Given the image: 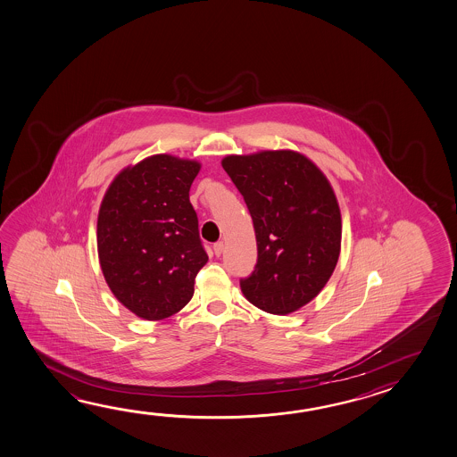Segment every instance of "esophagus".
Segmentation results:
<instances>
[{"mask_svg":"<svg viewBox=\"0 0 457 457\" xmlns=\"http://www.w3.org/2000/svg\"><path fill=\"white\" fill-rule=\"evenodd\" d=\"M223 250H225V244H223V242H217V244L213 245V252H215V255L217 256L221 255Z\"/></svg>","mask_w":457,"mask_h":457,"instance_id":"1","label":"esophagus"}]
</instances>
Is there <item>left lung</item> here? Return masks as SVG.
Wrapping results in <instances>:
<instances>
[{
    "mask_svg": "<svg viewBox=\"0 0 457 457\" xmlns=\"http://www.w3.org/2000/svg\"><path fill=\"white\" fill-rule=\"evenodd\" d=\"M255 228V271L242 294L271 314L296 312L328 284L342 244V217L326 175L295 151L226 155Z\"/></svg>",
    "mask_w": 457,
    "mask_h": 457,
    "instance_id": "8db88e82",
    "label": "left lung"
}]
</instances>
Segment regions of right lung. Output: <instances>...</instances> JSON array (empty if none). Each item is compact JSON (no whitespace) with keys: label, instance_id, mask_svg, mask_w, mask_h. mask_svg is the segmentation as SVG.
<instances>
[{"label":"right lung","instance_id":"obj_1","mask_svg":"<svg viewBox=\"0 0 457 457\" xmlns=\"http://www.w3.org/2000/svg\"><path fill=\"white\" fill-rule=\"evenodd\" d=\"M201 163L170 154L121 170L97 215V255L115 298L137 318L161 320L183 310L209 256L189 189Z\"/></svg>","mask_w":457,"mask_h":457}]
</instances>
